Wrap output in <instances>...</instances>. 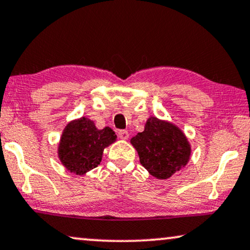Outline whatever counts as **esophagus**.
<instances>
[{
  "label": "esophagus",
  "mask_w": 250,
  "mask_h": 250,
  "mask_svg": "<svg viewBox=\"0 0 250 250\" xmlns=\"http://www.w3.org/2000/svg\"><path fill=\"white\" fill-rule=\"evenodd\" d=\"M118 135H119L120 138L125 139H125L129 138V132L127 130H119Z\"/></svg>",
  "instance_id": "34e87169"
}]
</instances>
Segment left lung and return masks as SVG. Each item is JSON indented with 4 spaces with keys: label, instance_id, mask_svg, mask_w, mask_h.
<instances>
[{
    "label": "left lung",
    "instance_id": "left-lung-1",
    "mask_svg": "<svg viewBox=\"0 0 250 250\" xmlns=\"http://www.w3.org/2000/svg\"><path fill=\"white\" fill-rule=\"evenodd\" d=\"M130 142L143 167L159 179H167L181 170L191 155V146L181 129L155 116L146 121L144 131Z\"/></svg>",
    "mask_w": 250,
    "mask_h": 250
}]
</instances>
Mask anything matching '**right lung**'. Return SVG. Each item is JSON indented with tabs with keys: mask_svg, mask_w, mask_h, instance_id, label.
<instances>
[{
	"mask_svg": "<svg viewBox=\"0 0 250 250\" xmlns=\"http://www.w3.org/2000/svg\"><path fill=\"white\" fill-rule=\"evenodd\" d=\"M116 141L115 132L96 128L94 121L83 118L71 121L62 131L58 156L68 171L84 175L101 164L103 152Z\"/></svg>",
	"mask_w": 250,
	"mask_h": 250,
	"instance_id": "1",
	"label": "right lung"
}]
</instances>
